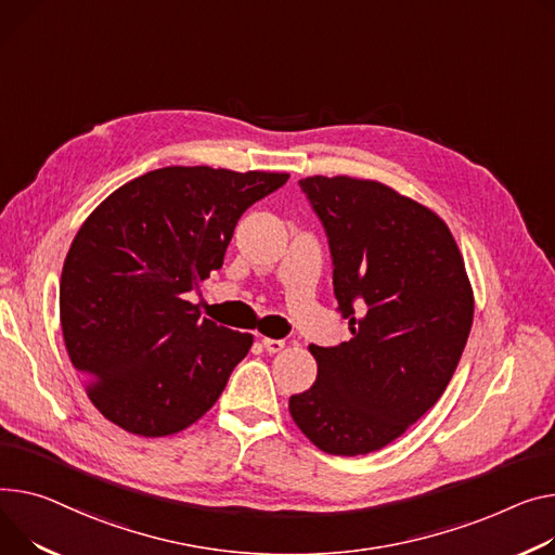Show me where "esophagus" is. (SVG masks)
<instances>
[{
	"instance_id": "obj_1",
	"label": "esophagus",
	"mask_w": 555,
	"mask_h": 555,
	"mask_svg": "<svg viewBox=\"0 0 555 555\" xmlns=\"http://www.w3.org/2000/svg\"><path fill=\"white\" fill-rule=\"evenodd\" d=\"M261 346H263L270 354H274V352H281V350L285 348V341H283V339H268V337H263V339H261Z\"/></svg>"
}]
</instances>
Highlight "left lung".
Wrapping results in <instances>:
<instances>
[{
	"label": "left lung",
	"instance_id": "1",
	"mask_svg": "<svg viewBox=\"0 0 555 555\" xmlns=\"http://www.w3.org/2000/svg\"><path fill=\"white\" fill-rule=\"evenodd\" d=\"M321 218L332 283L352 339L310 346L319 373L289 397L317 449L365 455L403 435L444 395L473 323V287L435 211L377 180H299Z\"/></svg>",
	"mask_w": 555,
	"mask_h": 555
}]
</instances>
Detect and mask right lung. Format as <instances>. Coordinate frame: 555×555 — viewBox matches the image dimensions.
<instances>
[{
	"instance_id": "obj_1",
	"label": "right lung",
	"mask_w": 555,
	"mask_h": 555,
	"mask_svg": "<svg viewBox=\"0 0 555 555\" xmlns=\"http://www.w3.org/2000/svg\"><path fill=\"white\" fill-rule=\"evenodd\" d=\"M289 173L163 167L133 178L85 220L64 258L60 321L95 409L140 437L198 422L251 335L203 319L188 294L214 270L243 211Z\"/></svg>"
}]
</instances>
